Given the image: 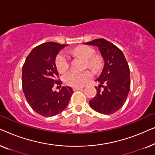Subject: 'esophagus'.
Wrapping results in <instances>:
<instances>
[{"mask_svg": "<svg viewBox=\"0 0 155 155\" xmlns=\"http://www.w3.org/2000/svg\"><path fill=\"white\" fill-rule=\"evenodd\" d=\"M81 87H74L73 90V91H78V90H81Z\"/></svg>", "mask_w": 155, "mask_h": 155, "instance_id": "1", "label": "esophagus"}]
</instances>
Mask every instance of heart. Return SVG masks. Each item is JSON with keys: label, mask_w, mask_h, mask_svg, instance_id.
<instances>
[{"label": "heart", "mask_w": 155, "mask_h": 155, "mask_svg": "<svg viewBox=\"0 0 155 155\" xmlns=\"http://www.w3.org/2000/svg\"><path fill=\"white\" fill-rule=\"evenodd\" d=\"M73 53L85 60V67L94 72H99L103 67V59L99 55H94V50L88 46H79L73 50ZM56 67L59 73H64L68 69L70 59L64 52L57 55L55 61ZM92 75L90 72L76 73L70 71L63 76V81L68 86L73 87H80L92 79Z\"/></svg>", "instance_id": "heart-1"}]
</instances>
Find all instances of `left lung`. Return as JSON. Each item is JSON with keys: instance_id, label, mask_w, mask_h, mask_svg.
<instances>
[{"instance_id": "8db88e82", "label": "left lung", "mask_w": 155, "mask_h": 155, "mask_svg": "<svg viewBox=\"0 0 155 155\" xmlns=\"http://www.w3.org/2000/svg\"><path fill=\"white\" fill-rule=\"evenodd\" d=\"M84 44L98 46L104 60L103 71L96 80L100 84L95 87L97 95L89 101L90 107L102 114L115 113L124 106L130 91L128 62L121 50L104 39H97Z\"/></svg>"}]
</instances>
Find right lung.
Returning <instances> with one entry per match:
<instances>
[{
  "label": "right lung",
  "instance_id": "obj_1",
  "mask_svg": "<svg viewBox=\"0 0 155 155\" xmlns=\"http://www.w3.org/2000/svg\"><path fill=\"white\" fill-rule=\"evenodd\" d=\"M68 44L46 42L36 46L27 56L22 66V85L27 102L35 112L51 117L63 111L67 107L73 90L63 87L60 92L52 90L59 85L58 73L55 64L59 51Z\"/></svg>",
  "mask_w": 155,
  "mask_h": 155
}]
</instances>
